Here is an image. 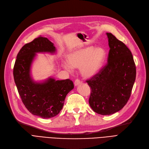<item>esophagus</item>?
<instances>
[{
    "label": "esophagus",
    "instance_id": "34e87169",
    "mask_svg": "<svg viewBox=\"0 0 149 149\" xmlns=\"http://www.w3.org/2000/svg\"><path fill=\"white\" fill-rule=\"evenodd\" d=\"M81 83V82L78 79H76V80H75L74 84V86H77L79 85Z\"/></svg>",
    "mask_w": 149,
    "mask_h": 149
}]
</instances>
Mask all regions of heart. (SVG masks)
Segmentation results:
<instances>
[{"label": "heart", "mask_w": 149, "mask_h": 149, "mask_svg": "<svg viewBox=\"0 0 149 149\" xmlns=\"http://www.w3.org/2000/svg\"><path fill=\"white\" fill-rule=\"evenodd\" d=\"M106 58V51L104 47L94 46L78 49L66 56L68 65L65 67L68 71L72 68H80L84 78L89 79L95 76L102 70Z\"/></svg>", "instance_id": "obj_1"}]
</instances>
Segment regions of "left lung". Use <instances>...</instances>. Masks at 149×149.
I'll return each mask as SVG.
<instances>
[{"label":"left lung","mask_w":149,"mask_h":149,"mask_svg":"<svg viewBox=\"0 0 149 149\" xmlns=\"http://www.w3.org/2000/svg\"><path fill=\"white\" fill-rule=\"evenodd\" d=\"M110 50L107 63L95 76L87 80L91 88L89 103L102 115L120 111L131 96L136 76L130 50L111 33H107Z\"/></svg>","instance_id":"1"}]
</instances>
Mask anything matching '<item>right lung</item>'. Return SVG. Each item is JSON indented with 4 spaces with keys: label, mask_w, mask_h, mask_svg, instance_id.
I'll use <instances>...</instances> for the list:
<instances>
[{
    "label": "right lung",
    "mask_w": 149,
    "mask_h": 149,
    "mask_svg": "<svg viewBox=\"0 0 149 149\" xmlns=\"http://www.w3.org/2000/svg\"><path fill=\"white\" fill-rule=\"evenodd\" d=\"M54 44L46 38L39 36L26 44L18 52L13 67L15 84L23 104L34 115L50 118L61 110L65 97L74 88L69 79L57 80L49 78L42 83L34 81L31 66L37 53L54 54Z\"/></svg>",
    "instance_id": "obj_1"
}]
</instances>
